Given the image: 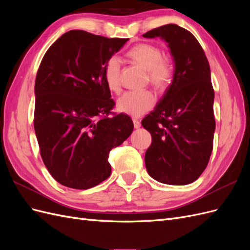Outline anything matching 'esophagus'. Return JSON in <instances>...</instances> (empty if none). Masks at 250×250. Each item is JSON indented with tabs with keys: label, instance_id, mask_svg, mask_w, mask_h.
I'll list each match as a JSON object with an SVG mask.
<instances>
[{
	"label": "esophagus",
	"instance_id": "obj_1",
	"mask_svg": "<svg viewBox=\"0 0 250 250\" xmlns=\"http://www.w3.org/2000/svg\"><path fill=\"white\" fill-rule=\"evenodd\" d=\"M133 125H134V128H140L141 127V121L138 120V119H133Z\"/></svg>",
	"mask_w": 250,
	"mask_h": 250
}]
</instances>
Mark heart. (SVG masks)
Returning a JSON list of instances; mask_svg holds the SVG:
<instances>
[{
	"label": "heart",
	"instance_id": "1",
	"mask_svg": "<svg viewBox=\"0 0 250 250\" xmlns=\"http://www.w3.org/2000/svg\"><path fill=\"white\" fill-rule=\"evenodd\" d=\"M132 62L147 71L148 80L158 89L167 88L173 80L174 67L169 59L163 57V51L154 44L139 43L127 52ZM104 80L108 89L113 93L121 90V62L117 56H111L105 62ZM155 95L149 89L139 92H126L118 102V110L132 117H141L154 106Z\"/></svg>",
	"mask_w": 250,
	"mask_h": 250
}]
</instances>
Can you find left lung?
I'll return each instance as SVG.
<instances>
[{"label": "left lung", "instance_id": "left-lung-1", "mask_svg": "<svg viewBox=\"0 0 250 250\" xmlns=\"http://www.w3.org/2000/svg\"><path fill=\"white\" fill-rule=\"evenodd\" d=\"M143 36L162 37L175 62L170 86L154 110L142 120L152 137L145 154L146 168L160 183L191 184L206 170L214 143V88L208 58L196 37L175 24Z\"/></svg>", "mask_w": 250, "mask_h": 250}]
</instances>
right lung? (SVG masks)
<instances>
[{
	"mask_svg": "<svg viewBox=\"0 0 250 250\" xmlns=\"http://www.w3.org/2000/svg\"><path fill=\"white\" fill-rule=\"evenodd\" d=\"M128 39L71 30L44 54L35 80L34 130L41 156L56 181L86 190L111 173L112 148L133 130L130 117L112 112L105 62Z\"/></svg>",
	"mask_w": 250,
	"mask_h": 250,
	"instance_id": "obj_1",
	"label": "right lung"
}]
</instances>
